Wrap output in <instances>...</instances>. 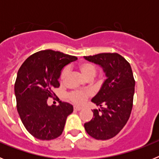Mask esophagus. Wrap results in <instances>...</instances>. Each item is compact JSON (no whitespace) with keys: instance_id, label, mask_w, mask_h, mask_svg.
I'll use <instances>...</instances> for the list:
<instances>
[{"instance_id":"obj_1","label":"esophagus","mask_w":159,"mask_h":159,"mask_svg":"<svg viewBox=\"0 0 159 159\" xmlns=\"http://www.w3.org/2000/svg\"><path fill=\"white\" fill-rule=\"evenodd\" d=\"M74 110H75V111H81V110H82V107H78V106H74Z\"/></svg>"}]
</instances>
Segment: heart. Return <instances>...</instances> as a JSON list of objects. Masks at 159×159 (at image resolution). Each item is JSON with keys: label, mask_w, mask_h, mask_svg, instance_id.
<instances>
[{"label": "heart", "mask_w": 159, "mask_h": 159, "mask_svg": "<svg viewBox=\"0 0 159 159\" xmlns=\"http://www.w3.org/2000/svg\"><path fill=\"white\" fill-rule=\"evenodd\" d=\"M78 69L81 75L87 80H92L96 75V68L95 66L91 63L88 62H83L78 65ZM67 68H64L61 71L60 75V82L63 83L65 79L67 78ZM90 92H81V91H75L72 92L68 95V99L72 102L75 104H82L84 103L86 99L90 96Z\"/></svg>", "instance_id": "obj_1"}]
</instances>
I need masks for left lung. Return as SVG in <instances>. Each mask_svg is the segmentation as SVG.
<instances>
[{
	"instance_id": "left-lung-1",
	"label": "left lung",
	"mask_w": 159,
	"mask_h": 159,
	"mask_svg": "<svg viewBox=\"0 0 159 159\" xmlns=\"http://www.w3.org/2000/svg\"><path fill=\"white\" fill-rule=\"evenodd\" d=\"M84 58L100 65L107 75L101 89L92 99L101 109L92 111L93 118L84 123V128L95 139H109L119 134L131 113L135 85L131 67L124 57L116 52Z\"/></svg>"
}]
</instances>
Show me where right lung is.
<instances>
[{"instance_id": "obj_1", "label": "right lung", "mask_w": 159, "mask_h": 159, "mask_svg": "<svg viewBox=\"0 0 159 159\" xmlns=\"http://www.w3.org/2000/svg\"><path fill=\"white\" fill-rule=\"evenodd\" d=\"M76 57L48 49L26 59L15 82L16 108L26 130L38 139L52 140L61 135L72 105L60 101L57 107L48 105V99L60 87V72Z\"/></svg>"}]
</instances>
